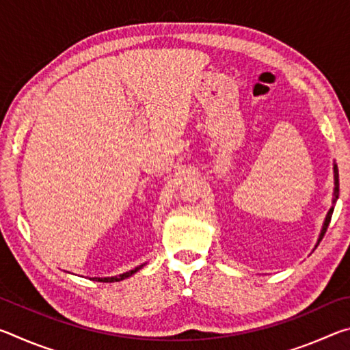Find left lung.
<instances>
[{"mask_svg":"<svg viewBox=\"0 0 350 350\" xmlns=\"http://www.w3.org/2000/svg\"><path fill=\"white\" fill-rule=\"evenodd\" d=\"M334 177H335V188H334V200H332V204L335 205V204H336V199H338V194H340L338 167H336V165H334ZM334 205L330 206V210H329V213H327V216H325V219H324L323 230H321V233H319V238H318V244H319V242H321L323 236H324V233H325V230H327V227H329V224H330V219H332V213H334ZM318 244H317V247H318Z\"/></svg>","mask_w":350,"mask_h":350,"instance_id":"obj_1","label":"left lung"}]
</instances>
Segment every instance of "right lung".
Returning a JSON list of instances; mask_svg holds the SVG:
<instances>
[{"label": "right lung", "instance_id": "obj_1", "mask_svg": "<svg viewBox=\"0 0 350 350\" xmlns=\"http://www.w3.org/2000/svg\"><path fill=\"white\" fill-rule=\"evenodd\" d=\"M142 267H144V265H139V267H135L134 270L126 271V273L118 275V276H111V278H92V281L96 280V281H100V282H117V281H122V280H125V278H129L131 275H134L135 271H139Z\"/></svg>", "mask_w": 350, "mask_h": 350}]
</instances>
